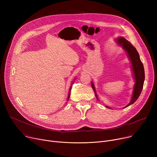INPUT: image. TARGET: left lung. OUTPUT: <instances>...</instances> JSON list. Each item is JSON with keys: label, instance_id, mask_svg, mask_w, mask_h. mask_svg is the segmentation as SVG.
Masks as SVG:
<instances>
[{"label": "left lung", "instance_id": "8db88e82", "mask_svg": "<svg viewBox=\"0 0 157 157\" xmlns=\"http://www.w3.org/2000/svg\"><path fill=\"white\" fill-rule=\"evenodd\" d=\"M117 43L120 45H121L123 47V48L128 53V58L130 59L132 63V71L134 74V79L136 81L134 88L132 98L130 102L126 106V107H128L130 105L134 104L137 100V98H139V97L140 96V94H141L142 92L143 85H144V77H145L144 69L143 64L141 61V59H140L139 55L137 51L136 50L135 47L129 41H128L125 38L120 37L117 40ZM92 86L95 92V97L97 98V95L96 94L95 88L92 83ZM106 108H108V107L106 106Z\"/></svg>", "mask_w": 157, "mask_h": 157}]
</instances>
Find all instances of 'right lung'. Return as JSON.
Returning <instances> with one entry per match:
<instances>
[{
  "label": "right lung",
  "mask_w": 157,
  "mask_h": 157,
  "mask_svg": "<svg viewBox=\"0 0 157 157\" xmlns=\"http://www.w3.org/2000/svg\"><path fill=\"white\" fill-rule=\"evenodd\" d=\"M71 88H70V90H69V96H68V98H67V99H69V97H70V91H71Z\"/></svg>",
  "instance_id": "add662e5"
}]
</instances>
